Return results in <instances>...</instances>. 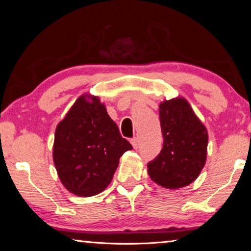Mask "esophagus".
<instances>
[{
    "label": "esophagus",
    "mask_w": 251,
    "mask_h": 251,
    "mask_svg": "<svg viewBox=\"0 0 251 251\" xmlns=\"http://www.w3.org/2000/svg\"><path fill=\"white\" fill-rule=\"evenodd\" d=\"M130 144H131V145H133V147L135 148V150H137L138 145H139L137 138H136V137H135V138H131V139H130Z\"/></svg>",
    "instance_id": "esophagus-1"
}]
</instances>
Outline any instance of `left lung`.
Segmentation results:
<instances>
[{
    "mask_svg": "<svg viewBox=\"0 0 251 251\" xmlns=\"http://www.w3.org/2000/svg\"><path fill=\"white\" fill-rule=\"evenodd\" d=\"M159 120L164 145L147 164L148 175L164 188H181L192 184L205 166L207 129L184 97L161 101Z\"/></svg>",
    "mask_w": 251,
    "mask_h": 251,
    "instance_id": "1",
    "label": "left lung"
}]
</instances>
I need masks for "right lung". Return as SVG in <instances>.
Segmentation results:
<instances>
[{"instance_id": "obj_1", "label": "right lung", "mask_w": 251, "mask_h": 251, "mask_svg": "<svg viewBox=\"0 0 251 251\" xmlns=\"http://www.w3.org/2000/svg\"><path fill=\"white\" fill-rule=\"evenodd\" d=\"M97 96L83 94L55 129L53 161L63 186L79 197L100 194L131 150Z\"/></svg>"}]
</instances>
